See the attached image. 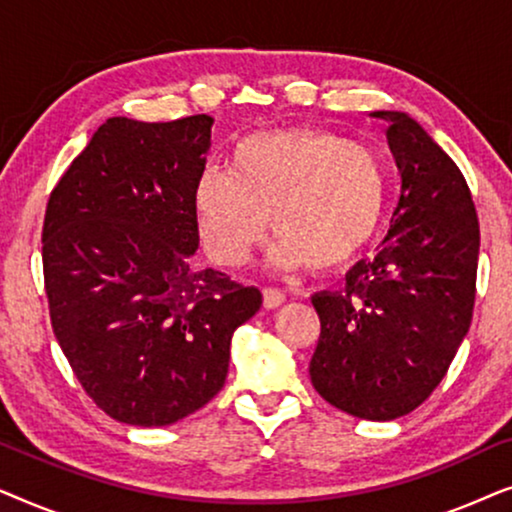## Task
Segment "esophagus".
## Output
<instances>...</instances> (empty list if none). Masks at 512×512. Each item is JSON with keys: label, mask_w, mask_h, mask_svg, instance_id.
I'll return each instance as SVG.
<instances>
[{"label": "esophagus", "mask_w": 512, "mask_h": 512, "mask_svg": "<svg viewBox=\"0 0 512 512\" xmlns=\"http://www.w3.org/2000/svg\"><path fill=\"white\" fill-rule=\"evenodd\" d=\"M286 296L279 289H263V305L265 310H277V307L284 305Z\"/></svg>", "instance_id": "1"}]
</instances>
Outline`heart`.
<instances>
[{
    "mask_svg": "<svg viewBox=\"0 0 512 512\" xmlns=\"http://www.w3.org/2000/svg\"><path fill=\"white\" fill-rule=\"evenodd\" d=\"M387 202V174L368 146L314 128H279L240 139L228 172L205 167L193 209L207 254L240 265L268 233L277 268L340 270L373 242Z\"/></svg>",
    "mask_w": 512,
    "mask_h": 512,
    "instance_id": "b5f03b06",
    "label": "heart"
}]
</instances>
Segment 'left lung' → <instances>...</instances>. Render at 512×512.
<instances>
[{"label":"left lung","mask_w":512,"mask_h":512,"mask_svg":"<svg viewBox=\"0 0 512 512\" xmlns=\"http://www.w3.org/2000/svg\"><path fill=\"white\" fill-rule=\"evenodd\" d=\"M401 172V198L375 258L342 291L312 296L319 396L347 415L391 422L443 380L473 317L480 226L454 160L405 111H373Z\"/></svg>","instance_id":"obj_1"}]
</instances>
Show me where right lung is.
I'll return each instance as SVG.
<instances>
[{
    "label": "right lung",
    "instance_id": "obj_1",
    "mask_svg": "<svg viewBox=\"0 0 512 512\" xmlns=\"http://www.w3.org/2000/svg\"><path fill=\"white\" fill-rule=\"evenodd\" d=\"M214 118H107L62 174L44 219L53 333L116 422L167 426L219 394L256 286L195 268L193 186Z\"/></svg>",
    "mask_w": 512,
    "mask_h": 512
}]
</instances>
